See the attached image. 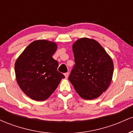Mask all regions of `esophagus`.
Instances as JSON below:
<instances>
[{"instance_id": "esophagus-1", "label": "esophagus", "mask_w": 133, "mask_h": 133, "mask_svg": "<svg viewBox=\"0 0 133 133\" xmlns=\"http://www.w3.org/2000/svg\"><path fill=\"white\" fill-rule=\"evenodd\" d=\"M69 72H66V73H65V74H64V76H65V78H68V76H69Z\"/></svg>"}]
</instances>
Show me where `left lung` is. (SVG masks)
I'll use <instances>...</instances> for the list:
<instances>
[{"instance_id":"1","label":"left lung","mask_w":133,"mask_h":133,"mask_svg":"<svg viewBox=\"0 0 133 133\" xmlns=\"http://www.w3.org/2000/svg\"><path fill=\"white\" fill-rule=\"evenodd\" d=\"M75 65L69 80L84 99H94L106 91L112 81V59L98 42L83 37L73 44Z\"/></svg>"}]
</instances>
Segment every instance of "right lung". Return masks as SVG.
<instances>
[{"label":"right lung","mask_w":133,"mask_h":133,"mask_svg":"<svg viewBox=\"0 0 133 133\" xmlns=\"http://www.w3.org/2000/svg\"><path fill=\"white\" fill-rule=\"evenodd\" d=\"M57 48V44L51 41H33L16 60L17 82L32 99L42 101L48 99L65 77L57 71L59 64L52 58Z\"/></svg>","instance_id":"obj_1"}]
</instances>
